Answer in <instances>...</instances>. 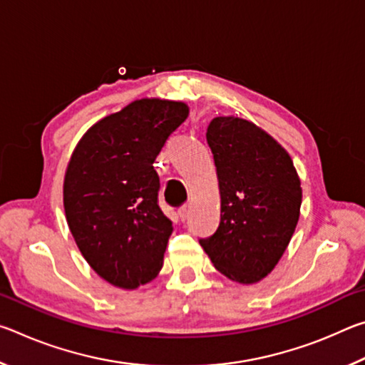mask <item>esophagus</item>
<instances>
[{"label": "esophagus", "instance_id": "obj_1", "mask_svg": "<svg viewBox=\"0 0 365 365\" xmlns=\"http://www.w3.org/2000/svg\"><path fill=\"white\" fill-rule=\"evenodd\" d=\"M178 215H180V219L185 222L188 219V215H190V207L188 206H183V207H180L178 209Z\"/></svg>", "mask_w": 365, "mask_h": 365}]
</instances>
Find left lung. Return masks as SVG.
<instances>
[{
	"label": "left lung",
	"mask_w": 365,
	"mask_h": 365,
	"mask_svg": "<svg viewBox=\"0 0 365 365\" xmlns=\"http://www.w3.org/2000/svg\"><path fill=\"white\" fill-rule=\"evenodd\" d=\"M220 193V222L201 240L214 267L232 282L265 279L299 220L302 188L288 151L255 122L219 115L207 127Z\"/></svg>",
	"instance_id": "8db88e82"
}]
</instances>
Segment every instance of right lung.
<instances>
[{"label":"right lung","instance_id":"obj_1","mask_svg":"<svg viewBox=\"0 0 365 365\" xmlns=\"http://www.w3.org/2000/svg\"><path fill=\"white\" fill-rule=\"evenodd\" d=\"M188 113L183 101L135 100L93 123L67 163V225L90 267L117 288L137 289L163 269L174 227L158 206L153 163Z\"/></svg>","mask_w":365,"mask_h":365}]
</instances>
